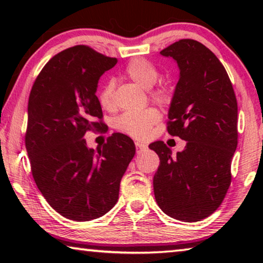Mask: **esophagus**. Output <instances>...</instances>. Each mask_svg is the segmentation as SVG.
I'll return each instance as SVG.
<instances>
[{"label": "esophagus", "instance_id": "34e87169", "mask_svg": "<svg viewBox=\"0 0 263 263\" xmlns=\"http://www.w3.org/2000/svg\"><path fill=\"white\" fill-rule=\"evenodd\" d=\"M146 147H147V146H146L145 144H141V142H139V141H136L137 153H141L142 151H145V149H146Z\"/></svg>", "mask_w": 263, "mask_h": 263}]
</instances>
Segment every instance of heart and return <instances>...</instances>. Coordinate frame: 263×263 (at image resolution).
Wrapping results in <instances>:
<instances>
[{
    "mask_svg": "<svg viewBox=\"0 0 263 263\" xmlns=\"http://www.w3.org/2000/svg\"><path fill=\"white\" fill-rule=\"evenodd\" d=\"M125 74L133 82L145 89L152 88L159 79L158 68L144 58H136L128 62L125 68ZM151 97L159 103H168L172 100V94L168 87L160 84L151 89ZM99 102L102 108L105 110L111 111L115 109V82L112 80H108L101 88ZM160 118H161V115L155 108H147L141 111H128L116 119V127L135 139L145 140L152 135V128L160 121Z\"/></svg>",
    "mask_w": 263,
    "mask_h": 263,
    "instance_id": "heart-1",
    "label": "heart"
}]
</instances>
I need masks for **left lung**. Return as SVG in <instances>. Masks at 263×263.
Here are the masks:
<instances>
[{"label":"left lung","instance_id":"left-lung-1","mask_svg":"<svg viewBox=\"0 0 263 263\" xmlns=\"http://www.w3.org/2000/svg\"><path fill=\"white\" fill-rule=\"evenodd\" d=\"M180 68L168 112L167 131L186 141L172 154L163 141L149 148L160 158L153 179L160 209L182 221H199L224 201L238 145V103L228 72L219 59L194 39H181L160 52Z\"/></svg>","mask_w":263,"mask_h":263}]
</instances>
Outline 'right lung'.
Listing matches in <instances>:
<instances>
[{"mask_svg":"<svg viewBox=\"0 0 263 263\" xmlns=\"http://www.w3.org/2000/svg\"><path fill=\"white\" fill-rule=\"evenodd\" d=\"M117 64L86 45L58 53L31 89L25 147L33 180L47 203L67 219H96L115 206L136 146L112 133L94 151L84 135L103 130L96 96L101 75Z\"/></svg>","mask_w":263,"mask_h":263,"instance_id":"obj_1","label":"right lung"}]
</instances>
